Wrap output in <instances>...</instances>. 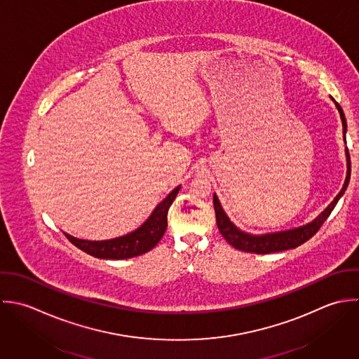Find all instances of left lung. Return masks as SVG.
I'll return each mask as SVG.
<instances>
[{"instance_id":"8db88e82","label":"left lung","mask_w":359,"mask_h":359,"mask_svg":"<svg viewBox=\"0 0 359 359\" xmlns=\"http://www.w3.org/2000/svg\"><path fill=\"white\" fill-rule=\"evenodd\" d=\"M343 121V133H344V140H346V132H347V121L346 116L343 113V109L340 107V104L330 97ZM346 154H347V177L344 181V185L341 188V191L339 192V195L334 198V201L311 223L301 226L298 229H292V230H287V231H280V233H271V234H263V236H252L248 234L245 231H241L237 229L230 219L227 217V215L224 213L219 198L216 196V194L213 195V205H215V212H216V222H217V227L222 233V236L224 239L234 246L236 249H239L242 252H250V253H273V252H280V250H287V249H294L299 245H302L304 242H306L308 239L312 238L319 229L323 226V223L326 222V219L330 216L332 210L334 209V206L337 205L339 199L344 195L348 182H350V177H351V161H350V153H348V147H346Z\"/></svg>"}]
</instances>
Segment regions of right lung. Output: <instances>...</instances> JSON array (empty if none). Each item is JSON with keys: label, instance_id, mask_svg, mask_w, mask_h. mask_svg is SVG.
<instances>
[{"label": "right lung", "instance_id": "add662e5", "mask_svg": "<svg viewBox=\"0 0 359 359\" xmlns=\"http://www.w3.org/2000/svg\"><path fill=\"white\" fill-rule=\"evenodd\" d=\"M180 188L181 187L172 189L168 196L156 206L150 217L137 230L126 236L106 241H88L64 234L76 248L99 259H128L143 255L153 249L163 238L167 229V213Z\"/></svg>", "mask_w": 359, "mask_h": 359}]
</instances>
